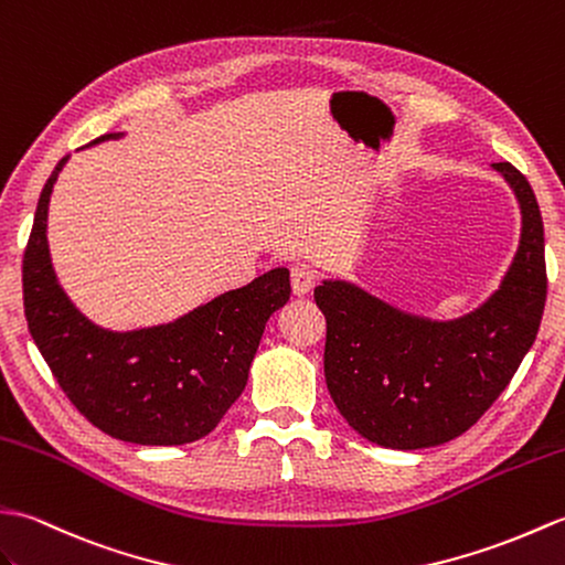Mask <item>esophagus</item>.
<instances>
[{
    "label": "esophagus",
    "instance_id": "34e87169",
    "mask_svg": "<svg viewBox=\"0 0 565 565\" xmlns=\"http://www.w3.org/2000/svg\"><path fill=\"white\" fill-rule=\"evenodd\" d=\"M290 282H292L295 295H307L317 282V275L309 266H305V263H297V266L290 273Z\"/></svg>",
    "mask_w": 565,
    "mask_h": 565
}]
</instances>
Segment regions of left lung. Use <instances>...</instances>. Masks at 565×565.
<instances>
[{
    "instance_id": "obj_1",
    "label": "left lung",
    "mask_w": 565,
    "mask_h": 565,
    "mask_svg": "<svg viewBox=\"0 0 565 565\" xmlns=\"http://www.w3.org/2000/svg\"><path fill=\"white\" fill-rule=\"evenodd\" d=\"M522 207L518 256L500 290L469 317H408L348 282H323V374L338 411L370 443L420 449L467 433L532 348L546 302L544 222L530 181L500 161Z\"/></svg>"
}]
</instances>
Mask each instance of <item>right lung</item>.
<instances>
[{
    "mask_svg": "<svg viewBox=\"0 0 565 565\" xmlns=\"http://www.w3.org/2000/svg\"><path fill=\"white\" fill-rule=\"evenodd\" d=\"M104 135L98 140H108ZM96 140V142H98ZM57 161L23 250V311L62 392L98 430L137 445L200 440L242 396L275 309L290 299V270L275 268L167 326L113 333L84 319L50 266L45 220Z\"/></svg>",
    "mask_w": 565,
    "mask_h": 565,
    "instance_id": "right-lung-1",
    "label": "right lung"
}]
</instances>
